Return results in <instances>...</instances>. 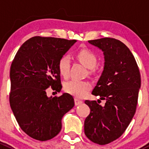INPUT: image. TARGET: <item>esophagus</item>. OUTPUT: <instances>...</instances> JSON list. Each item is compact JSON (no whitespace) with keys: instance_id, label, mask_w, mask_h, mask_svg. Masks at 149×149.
<instances>
[{"instance_id":"1","label":"esophagus","mask_w":149,"mask_h":149,"mask_svg":"<svg viewBox=\"0 0 149 149\" xmlns=\"http://www.w3.org/2000/svg\"><path fill=\"white\" fill-rule=\"evenodd\" d=\"M74 101H75V104L76 105H79V104H81L83 103V102H82L81 100H79L78 98H75Z\"/></svg>"}]
</instances>
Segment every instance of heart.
I'll return each instance as SVG.
<instances>
[{
  "instance_id": "heart-1",
  "label": "heart",
  "mask_w": 149,
  "mask_h": 149,
  "mask_svg": "<svg viewBox=\"0 0 149 149\" xmlns=\"http://www.w3.org/2000/svg\"><path fill=\"white\" fill-rule=\"evenodd\" d=\"M78 60L84 66L93 69L97 64V58L95 54L88 49H82L76 54ZM70 58L68 55H64L58 61V70L61 76L68 78L70 73ZM91 84L86 81L70 80L64 85V90L68 94L77 97H83L91 88Z\"/></svg>"
}]
</instances>
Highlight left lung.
<instances>
[{
  "label": "left lung",
  "instance_id": "left-lung-1",
  "mask_svg": "<svg viewBox=\"0 0 149 149\" xmlns=\"http://www.w3.org/2000/svg\"><path fill=\"white\" fill-rule=\"evenodd\" d=\"M88 42L104 55L103 72L92 94L100 96L105 104L102 106L97 101L86 100L91 112L84 122V133L92 142L105 145L120 137L133 119L141 75L133 55L120 40L105 37Z\"/></svg>",
  "mask_w": 149,
  "mask_h": 149
}]
</instances>
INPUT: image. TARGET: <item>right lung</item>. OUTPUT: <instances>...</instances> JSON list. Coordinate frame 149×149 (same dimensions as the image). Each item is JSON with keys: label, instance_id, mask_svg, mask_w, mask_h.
Wrapping results in <instances>:
<instances>
[{"label": "right lung", "instance_id": "1", "mask_svg": "<svg viewBox=\"0 0 149 149\" xmlns=\"http://www.w3.org/2000/svg\"><path fill=\"white\" fill-rule=\"evenodd\" d=\"M76 40L37 36L19 48L10 69V108L22 130L32 139L45 141L56 136L61 120L74 106L70 94L48 97L46 89L60 92V58Z\"/></svg>", "mask_w": 149, "mask_h": 149}]
</instances>
